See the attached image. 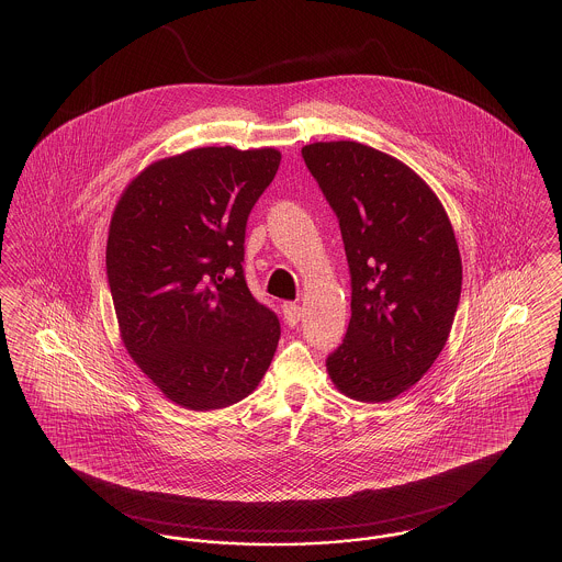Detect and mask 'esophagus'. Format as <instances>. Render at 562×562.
I'll list each match as a JSON object with an SVG mask.
<instances>
[{
  "label": "esophagus",
  "mask_w": 562,
  "mask_h": 562,
  "mask_svg": "<svg viewBox=\"0 0 562 562\" xmlns=\"http://www.w3.org/2000/svg\"><path fill=\"white\" fill-rule=\"evenodd\" d=\"M282 312H284V321H286L289 326L299 324L301 316H303V310H301V305H296V303H284V305H282Z\"/></svg>",
  "instance_id": "1"
}]
</instances>
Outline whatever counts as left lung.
Wrapping results in <instances>:
<instances>
[{
  "label": "left lung",
  "instance_id": "8db88e82",
  "mask_svg": "<svg viewBox=\"0 0 562 562\" xmlns=\"http://www.w3.org/2000/svg\"><path fill=\"white\" fill-rule=\"evenodd\" d=\"M339 218L351 284L346 339L326 360L351 401L390 402L447 346L461 257L438 195L404 161L356 140L301 149Z\"/></svg>",
  "mask_w": 562,
  "mask_h": 562
}]
</instances>
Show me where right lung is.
I'll list each match as a JSON object with an SVG mask.
<instances>
[{
  "label": "right lung",
  "mask_w": 562,
  "mask_h": 562,
  "mask_svg": "<svg viewBox=\"0 0 562 562\" xmlns=\"http://www.w3.org/2000/svg\"><path fill=\"white\" fill-rule=\"evenodd\" d=\"M276 147H198L151 161L111 214L108 278L120 337L161 394L189 411L257 390L280 322L248 291L246 218L276 177Z\"/></svg>",
  "instance_id": "obj_1"
}]
</instances>
